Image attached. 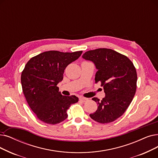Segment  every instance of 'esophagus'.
Returning a JSON list of instances; mask_svg holds the SVG:
<instances>
[{"label": "esophagus", "mask_w": 158, "mask_h": 158, "mask_svg": "<svg viewBox=\"0 0 158 158\" xmlns=\"http://www.w3.org/2000/svg\"><path fill=\"white\" fill-rule=\"evenodd\" d=\"M79 100L81 101H83V102H86V101H88V99L85 98H80Z\"/></svg>", "instance_id": "1"}]
</instances>
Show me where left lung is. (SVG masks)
I'll return each mask as SVG.
<instances>
[{
  "instance_id": "left-lung-1",
  "label": "left lung",
  "mask_w": 158,
  "mask_h": 158,
  "mask_svg": "<svg viewBox=\"0 0 158 158\" xmlns=\"http://www.w3.org/2000/svg\"><path fill=\"white\" fill-rule=\"evenodd\" d=\"M83 59L93 62L98 72L95 81L103 87L105 97L92 100L98 107L90 117L99 123L114 121L125 113L136 91L137 73L127 56L112 49L98 48L85 52Z\"/></svg>"
}]
</instances>
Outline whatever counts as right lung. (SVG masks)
Returning <instances> with one entry per match:
<instances>
[{
	"label": "right lung",
	"instance_id": "1",
	"mask_svg": "<svg viewBox=\"0 0 158 158\" xmlns=\"http://www.w3.org/2000/svg\"><path fill=\"white\" fill-rule=\"evenodd\" d=\"M82 53L45 52L26 63L21 74L23 91L31 110L41 121L50 125L63 121L68 117L67 110L78 102L75 95H63L57 85L63 79L66 66Z\"/></svg>",
	"mask_w": 158,
	"mask_h": 158
}]
</instances>
